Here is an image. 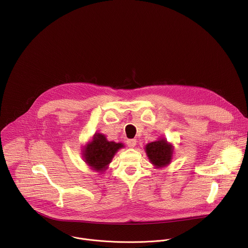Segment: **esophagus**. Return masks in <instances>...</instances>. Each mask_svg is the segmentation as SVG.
Instances as JSON below:
<instances>
[{"instance_id":"esophagus-1","label":"esophagus","mask_w":248,"mask_h":248,"mask_svg":"<svg viewBox=\"0 0 248 248\" xmlns=\"http://www.w3.org/2000/svg\"><path fill=\"white\" fill-rule=\"evenodd\" d=\"M126 145L128 147H134L136 145V139H127L126 140Z\"/></svg>"}]
</instances>
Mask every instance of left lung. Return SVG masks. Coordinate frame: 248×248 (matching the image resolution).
<instances>
[{"label":"left lung","mask_w":248,"mask_h":248,"mask_svg":"<svg viewBox=\"0 0 248 248\" xmlns=\"http://www.w3.org/2000/svg\"><path fill=\"white\" fill-rule=\"evenodd\" d=\"M145 149L149 160L158 168L168 165L171 159V145H170L165 139L147 144Z\"/></svg>","instance_id":"8db88e82"}]
</instances>
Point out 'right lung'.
Instances as JSON below:
<instances>
[{
  "instance_id": "obj_1",
  "label": "right lung",
  "mask_w": 248,
  "mask_h": 248,
  "mask_svg": "<svg viewBox=\"0 0 248 248\" xmlns=\"http://www.w3.org/2000/svg\"><path fill=\"white\" fill-rule=\"evenodd\" d=\"M122 147V143L108 141L104 135L98 133L94 136L92 142L85 148L83 155L89 166L96 170H104L111 163L115 153Z\"/></svg>"
}]
</instances>
